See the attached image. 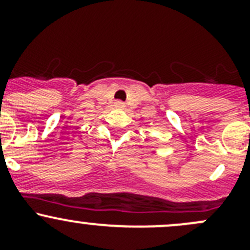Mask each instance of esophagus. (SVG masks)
I'll return each mask as SVG.
<instances>
[{
	"mask_svg": "<svg viewBox=\"0 0 250 250\" xmlns=\"http://www.w3.org/2000/svg\"><path fill=\"white\" fill-rule=\"evenodd\" d=\"M114 105H115V107H117V108H124V107H125V103L123 102V101H115Z\"/></svg>",
	"mask_w": 250,
	"mask_h": 250,
	"instance_id": "esophagus-1",
	"label": "esophagus"
}]
</instances>
